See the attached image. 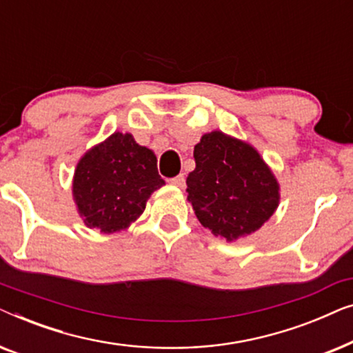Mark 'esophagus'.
<instances>
[{
    "mask_svg": "<svg viewBox=\"0 0 353 353\" xmlns=\"http://www.w3.org/2000/svg\"><path fill=\"white\" fill-rule=\"evenodd\" d=\"M170 183L172 185H175V186H178V188H185V185H186V180H185V175H176V176H173L172 180H170Z\"/></svg>",
    "mask_w": 353,
    "mask_h": 353,
    "instance_id": "esophagus-1",
    "label": "esophagus"
}]
</instances>
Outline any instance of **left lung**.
Here are the masks:
<instances>
[{
  "instance_id": "8db88e82",
  "label": "left lung",
  "mask_w": 353,
  "mask_h": 353,
  "mask_svg": "<svg viewBox=\"0 0 353 353\" xmlns=\"http://www.w3.org/2000/svg\"><path fill=\"white\" fill-rule=\"evenodd\" d=\"M196 168L186 178L188 201L212 234L234 241L257 231L276 210L279 186L260 154L221 132L194 146Z\"/></svg>"
}]
</instances>
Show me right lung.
I'll return each instance as SVG.
<instances>
[{
  "label": "right lung",
  "instance_id": "right-lung-1",
  "mask_svg": "<svg viewBox=\"0 0 353 353\" xmlns=\"http://www.w3.org/2000/svg\"><path fill=\"white\" fill-rule=\"evenodd\" d=\"M163 185L157 159L132 134L114 133L81 157L74 176V199L90 228L125 230L143 214L148 197Z\"/></svg>",
  "mask_w": 353,
  "mask_h": 353
}]
</instances>
